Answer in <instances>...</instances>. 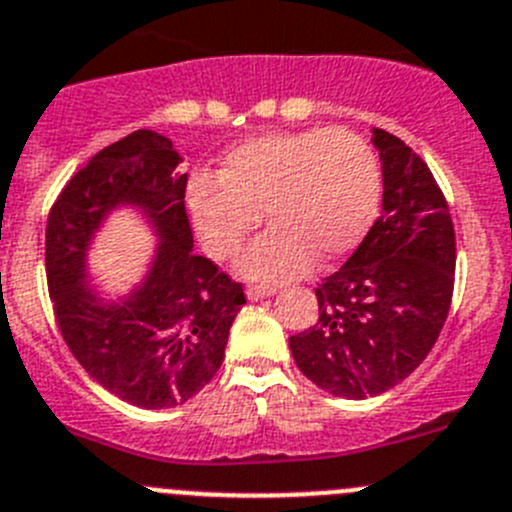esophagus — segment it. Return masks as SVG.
<instances>
[{"label":"esophagus","mask_w":512,"mask_h":512,"mask_svg":"<svg viewBox=\"0 0 512 512\" xmlns=\"http://www.w3.org/2000/svg\"><path fill=\"white\" fill-rule=\"evenodd\" d=\"M272 293H275V288H272V285H247V298L250 300H262Z\"/></svg>","instance_id":"1"}]
</instances>
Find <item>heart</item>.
<instances>
[{
    "label": "heart",
    "mask_w": 512,
    "mask_h": 512,
    "mask_svg": "<svg viewBox=\"0 0 512 512\" xmlns=\"http://www.w3.org/2000/svg\"><path fill=\"white\" fill-rule=\"evenodd\" d=\"M379 164L346 128L262 133L224 156L212 179L189 189V209L214 260L237 255L247 234L270 224L242 260L250 278L278 283L326 265L361 242L379 207Z\"/></svg>",
    "instance_id": "obj_1"
}]
</instances>
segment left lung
<instances>
[{
  "label": "left lung",
  "instance_id": "left-lung-1",
  "mask_svg": "<svg viewBox=\"0 0 512 512\" xmlns=\"http://www.w3.org/2000/svg\"><path fill=\"white\" fill-rule=\"evenodd\" d=\"M384 202L364 242L318 288V323L290 336L298 369L333 396L366 399L407 379L439 338L455 290V227L429 166L374 128Z\"/></svg>",
  "mask_w": 512,
  "mask_h": 512
}]
</instances>
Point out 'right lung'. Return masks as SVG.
I'll use <instances>...</instances> for the list:
<instances>
[{
  "instance_id": "right-lung-1",
  "label": "right lung",
  "mask_w": 512,
  "mask_h": 512,
  "mask_svg": "<svg viewBox=\"0 0 512 512\" xmlns=\"http://www.w3.org/2000/svg\"><path fill=\"white\" fill-rule=\"evenodd\" d=\"M181 161L169 138L146 128L128 133L75 171L45 229L47 288L62 338L103 389L141 409H169L199 394L222 366L245 305L242 283L191 252ZM121 203L147 214L162 245L147 280L123 304H103L84 283V252Z\"/></svg>"
}]
</instances>
